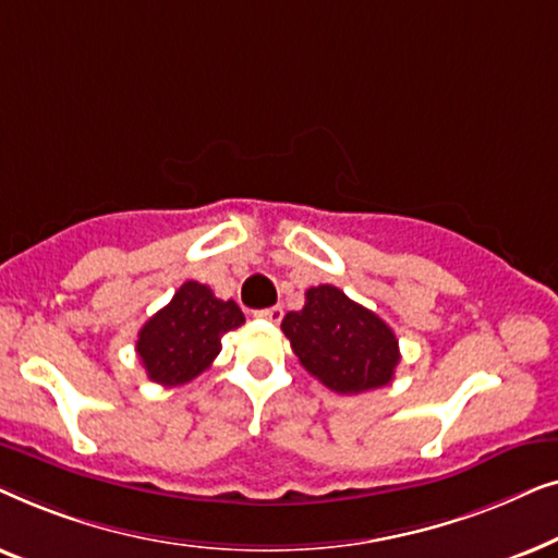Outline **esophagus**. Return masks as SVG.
<instances>
[{"label": "esophagus", "instance_id": "1", "mask_svg": "<svg viewBox=\"0 0 558 558\" xmlns=\"http://www.w3.org/2000/svg\"><path fill=\"white\" fill-rule=\"evenodd\" d=\"M256 317H262V319H269V323H274V325H279L281 323V317H284V310L279 307H266V310H258V312H254Z\"/></svg>", "mask_w": 558, "mask_h": 558}]
</instances>
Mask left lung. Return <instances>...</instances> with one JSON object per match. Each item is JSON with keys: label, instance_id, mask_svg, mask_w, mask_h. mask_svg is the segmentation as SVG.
Returning <instances> with one entry per match:
<instances>
[{"label": "left lung", "instance_id": "8db88e82", "mask_svg": "<svg viewBox=\"0 0 558 558\" xmlns=\"http://www.w3.org/2000/svg\"><path fill=\"white\" fill-rule=\"evenodd\" d=\"M281 330L307 373L335 393L388 386L401 361L391 327L332 284L307 289L304 307L289 312Z\"/></svg>", "mask_w": 558, "mask_h": 558}]
</instances>
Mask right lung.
<instances>
[{
    "mask_svg": "<svg viewBox=\"0 0 558 558\" xmlns=\"http://www.w3.org/2000/svg\"><path fill=\"white\" fill-rule=\"evenodd\" d=\"M243 323L246 317L233 300L223 302L201 281H185L170 304L144 323L136 353L149 380L182 386L210 368L220 338Z\"/></svg>",
    "mask_w": 558,
    "mask_h": 558,
    "instance_id": "right-lung-1",
    "label": "right lung"
}]
</instances>
